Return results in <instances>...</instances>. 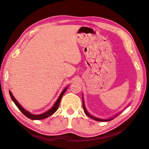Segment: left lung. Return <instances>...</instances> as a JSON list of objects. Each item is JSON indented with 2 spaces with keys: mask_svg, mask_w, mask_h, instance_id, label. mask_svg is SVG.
Segmentation results:
<instances>
[{
  "mask_svg": "<svg viewBox=\"0 0 149 149\" xmlns=\"http://www.w3.org/2000/svg\"><path fill=\"white\" fill-rule=\"evenodd\" d=\"M82 99H83V110H84V112H85V113L86 114V115L88 116H89V117H90L91 118H92V119H93V120H96V121H111V120H113V118H114V117H116L117 115H116L113 118H110V119H107V120H103V119H100V118H96V117H95V116H92L88 111H87V110H86V107H85V106H84V99H83V97H82Z\"/></svg>",
  "mask_w": 149,
  "mask_h": 149,
  "instance_id": "left-lung-1",
  "label": "left lung"
}]
</instances>
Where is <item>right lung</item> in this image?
I'll return each mask as SVG.
<instances>
[{
  "instance_id": "1",
  "label": "right lung",
  "mask_w": 149,
  "mask_h": 149,
  "mask_svg": "<svg viewBox=\"0 0 149 149\" xmlns=\"http://www.w3.org/2000/svg\"><path fill=\"white\" fill-rule=\"evenodd\" d=\"M68 89V86L62 91V92L61 93V94L60 95L59 97L58 98L57 100L56 101V103H54V106L52 107L51 109H50L49 110H48V111H46V112L42 113V114H40V115H34V114H32L31 113L29 112L26 111L25 109L22 107L21 106V105L17 102V101L15 100V98L13 97V94L10 91H9V93H10V97L13 100V102L15 103V104L16 105V106L18 107V109H19V110L23 113V114L25 115L26 117H28V118L31 119V120H42V119H45V118H48V116L52 115L53 113H54L55 112H56L57 111V110L58 109V107H59V104H60V100L63 97V95H64L65 92Z\"/></svg>"
}]
</instances>
